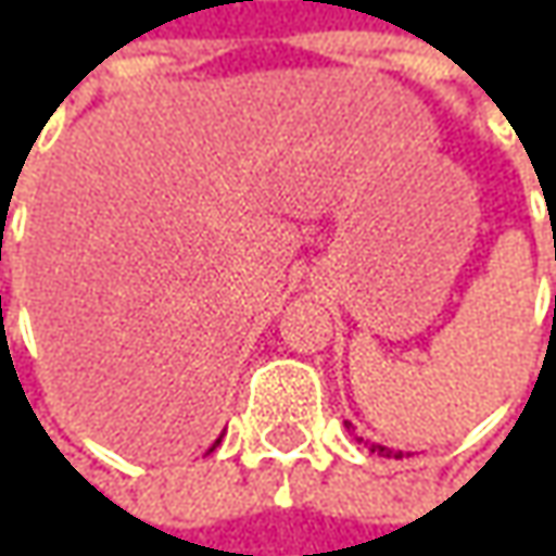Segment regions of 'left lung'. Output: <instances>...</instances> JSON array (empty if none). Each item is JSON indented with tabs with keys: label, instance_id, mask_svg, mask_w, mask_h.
Masks as SVG:
<instances>
[{
	"label": "left lung",
	"instance_id": "1",
	"mask_svg": "<svg viewBox=\"0 0 556 556\" xmlns=\"http://www.w3.org/2000/svg\"><path fill=\"white\" fill-rule=\"evenodd\" d=\"M346 430H350V433H353V437H355V442H362V445H365L368 452H377V455H387V458H402V452H395V448H387V445H380V442H371V439L358 437V433H355V427H353V424H350V420H346Z\"/></svg>",
	"mask_w": 556,
	"mask_h": 556
}]
</instances>
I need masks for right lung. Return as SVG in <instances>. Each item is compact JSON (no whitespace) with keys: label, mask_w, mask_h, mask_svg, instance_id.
<instances>
[{"label":"right lung","mask_w":556,"mask_h":556,"mask_svg":"<svg viewBox=\"0 0 556 556\" xmlns=\"http://www.w3.org/2000/svg\"><path fill=\"white\" fill-rule=\"evenodd\" d=\"M219 442H223V437L216 439V442H213V448H216V445H219ZM213 448H210V452H213Z\"/></svg>","instance_id":"add662e5"}]
</instances>
